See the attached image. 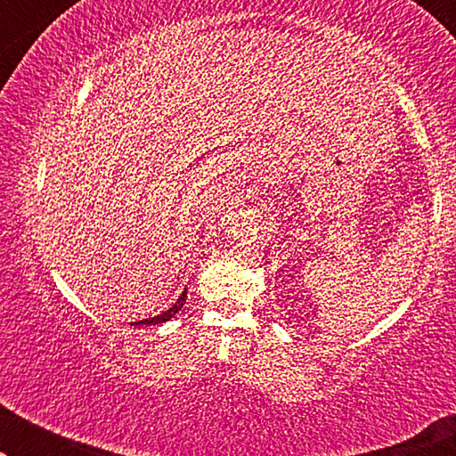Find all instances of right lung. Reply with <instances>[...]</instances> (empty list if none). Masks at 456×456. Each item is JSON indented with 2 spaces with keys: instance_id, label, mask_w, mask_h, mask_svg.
Wrapping results in <instances>:
<instances>
[{
  "instance_id": "obj_1",
  "label": "right lung",
  "mask_w": 456,
  "mask_h": 456,
  "mask_svg": "<svg viewBox=\"0 0 456 456\" xmlns=\"http://www.w3.org/2000/svg\"><path fill=\"white\" fill-rule=\"evenodd\" d=\"M184 301H186V290L183 292V295H180L178 301L174 303L170 309L164 311V314H161V315H155V317H149V320H141V322H136V326H141V323H145V326H155V323H164V322H167V320H170V317H174V315L178 314L180 309H183Z\"/></svg>"
}]
</instances>
